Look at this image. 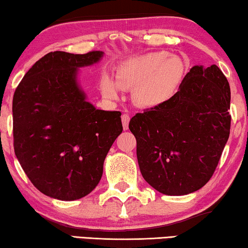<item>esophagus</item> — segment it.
<instances>
[{
    "label": "esophagus",
    "mask_w": 248,
    "mask_h": 248,
    "mask_svg": "<svg viewBox=\"0 0 248 248\" xmlns=\"http://www.w3.org/2000/svg\"><path fill=\"white\" fill-rule=\"evenodd\" d=\"M128 123H130V116L127 114L122 115V124H123V128L125 131L128 128Z\"/></svg>",
    "instance_id": "obj_1"
}]
</instances>
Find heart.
I'll list each match as a JSON object with an SVG mask.
<instances>
[{
  "mask_svg": "<svg viewBox=\"0 0 248 248\" xmlns=\"http://www.w3.org/2000/svg\"><path fill=\"white\" fill-rule=\"evenodd\" d=\"M186 73L179 56L168 52H151L125 61L118 66L116 80L109 74L101 79V91L109 99H117L122 89H133L134 104L139 107L158 108L170 101Z\"/></svg>",
  "mask_w": 248,
  "mask_h": 248,
  "instance_id": "1",
  "label": "heart"
}]
</instances>
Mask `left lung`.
<instances>
[{
	"label": "left lung",
	"instance_id": "1",
	"mask_svg": "<svg viewBox=\"0 0 248 248\" xmlns=\"http://www.w3.org/2000/svg\"><path fill=\"white\" fill-rule=\"evenodd\" d=\"M230 88L216 64L193 66L174 98L131 118L145 182L166 195H186L211 178L230 132Z\"/></svg>",
	"mask_w": 248,
	"mask_h": 248
}]
</instances>
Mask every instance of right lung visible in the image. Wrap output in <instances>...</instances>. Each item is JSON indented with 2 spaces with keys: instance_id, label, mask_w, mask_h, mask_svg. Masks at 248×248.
Here are the masks:
<instances>
[{
  "instance_id": "1",
  "label": "right lung",
  "mask_w": 248,
  "mask_h": 248,
  "mask_svg": "<svg viewBox=\"0 0 248 248\" xmlns=\"http://www.w3.org/2000/svg\"><path fill=\"white\" fill-rule=\"evenodd\" d=\"M104 52L46 54L30 67L13 96L15 152L44 194L74 201L100 182L105 158L123 131L121 111L97 109L79 83L80 67Z\"/></svg>"
}]
</instances>
